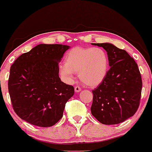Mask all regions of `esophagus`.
Listing matches in <instances>:
<instances>
[{"label":"esophagus","instance_id":"obj_1","mask_svg":"<svg viewBox=\"0 0 152 152\" xmlns=\"http://www.w3.org/2000/svg\"><path fill=\"white\" fill-rule=\"evenodd\" d=\"M74 89H75V92H76V93H78V92H80L81 91V88L80 86H75Z\"/></svg>","mask_w":152,"mask_h":152}]
</instances>
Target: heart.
Segmentation results:
<instances>
[{
    "mask_svg": "<svg viewBox=\"0 0 152 152\" xmlns=\"http://www.w3.org/2000/svg\"><path fill=\"white\" fill-rule=\"evenodd\" d=\"M109 69L107 54L101 48L75 47L64 57V65L59 68L60 74L67 82H71L74 74L83 84L96 87L102 83Z\"/></svg>",
    "mask_w": 152,
    "mask_h": 152,
    "instance_id": "b5f03b06",
    "label": "heart"
}]
</instances>
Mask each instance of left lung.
I'll list each match as a JSON object with an SVG mask.
<instances>
[{
    "mask_svg": "<svg viewBox=\"0 0 152 152\" xmlns=\"http://www.w3.org/2000/svg\"><path fill=\"white\" fill-rule=\"evenodd\" d=\"M107 52L110 69L94 94L91 111L99 122L117 124L132 117L139 106L142 76L134 59L112 43H92Z\"/></svg>",
    "mask_w": 152,
    "mask_h": 152,
    "instance_id": "obj_1",
    "label": "left lung"
}]
</instances>
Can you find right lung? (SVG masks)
<instances>
[{"mask_svg":"<svg viewBox=\"0 0 152 152\" xmlns=\"http://www.w3.org/2000/svg\"><path fill=\"white\" fill-rule=\"evenodd\" d=\"M70 46L37 45L10 66L8 91L15 112L21 119L41 127L53 126L62 118L74 86L59 78L58 63Z\"/></svg>","mask_w":152,"mask_h":152,"instance_id":"obj_1","label":"right lung"}]
</instances>
